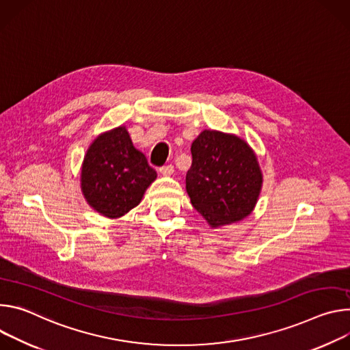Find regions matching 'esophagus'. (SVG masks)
Listing matches in <instances>:
<instances>
[{
  "instance_id": "1",
  "label": "esophagus",
  "mask_w": 350,
  "mask_h": 350,
  "mask_svg": "<svg viewBox=\"0 0 350 350\" xmlns=\"http://www.w3.org/2000/svg\"><path fill=\"white\" fill-rule=\"evenodd\" d=\"M160 172L163 174V175H172L174 174V165L170 163V164H165V165H163L161 168H160Z\"/></svg>"
}]
</instances>
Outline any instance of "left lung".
<instances>
[{
  "label": "left lung",
  "mask_w": 350,
  "mask_h": 350,
  "mask_svg": "<svg viewBox=\"0 0 350 350\" xmlns=\"http://www.w3.org/2000/svg\"><path fill=\"white\" fill-rule=\"evenodd\" d=\"M186 190L211 226L247 217L261 189V172L249 144L232 135L203 131L191 143Z\"/></svg>",
  "instance_id": "obj_1"
}]
</instances>
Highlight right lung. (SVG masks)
<instances>
[{
  "instance_id": "right-lung-1",
  "label": "right lung",
  "mask_w": 350,
  "mask_h": 350,
  "mask_svg": "<svg viewBox=\"0 0 350 350\" xmlns=\"http://www.w3.org/2000/svg\"><path fill=\"white\" fill-rule=\"evenodd\" d=\"M157 178L146 155L135 148L124 126L97 137L83 161L82 190L88 203L116 218L136 207L147 186Z\"/></svg>"
}]
</instances>
